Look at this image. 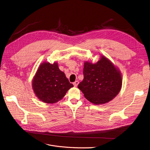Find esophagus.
<instances>
[{
  "instance_id": "esophagus-1",
  "label": "esophagus",
  "mask_w": 150,
  "mask_h": 150,
  "mask_svg": "<svg viewBox=\"0 0 150 150\" xmlns=\"http://www.w3.org/2000/svg\"><path fill=\"white\" fill-rule=\"evenodd\" d=\"M73 84H74V86L75 87H77V86H78V84H79V81H75Z\"/></svg>"
}]
</instances>
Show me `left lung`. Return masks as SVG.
<instances>
[{
  "mask_svg": "<svg viewBox=\"0 0 150 150\" xmlns=\"http://www.w3.org/2000/svg\"><path fill=\"white\" fill-rule=\"evenodd\" d=\"M84 79L78 87L88 101L94 104H105L119 93L122 86L120 72L104 56L95 64L86 62Z\"/></svg>",
  "mask_w": 150,
  "mask_h": 150,
  "instance_id": "left-lung-1",
  "label": "left lung"
}]
</instances>
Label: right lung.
Returning a JSON list of instances; mask_svg holds the SVG:
<instances>
[{
	"label": "right lung",
	"instance_id": "1",
	"mask_svg": "<svg viewBox=\"0 0 150 150\" xmlns=\"http://www.w3.org/2000/svg\"><path fill=\"white\" fill-rule=\"evenodd\" d=\"M74 87L58 64L43 63L39 66L33 81V88L36 96L44 103H55L64 96Z\"/></svg>",
	"mask_w": 150,
	"mask_h": 150
}]
</instances>
